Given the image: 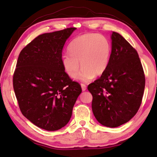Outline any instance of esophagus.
Segmentation results:
<instances>
[{
    "label": "esophagus",
    "mask_w": 157,
    "mask_h": 157,
    "mask_svg": "<svg viewBox=\"0 0 157 157\" xmlns=\"http://www.w3.org/2000/svg\"><path fill=\"white\" fill-rule=\"evenodd\" d=\"M81 87H82V91H86V86L85 84H81Z\"/></svg>",
    "instance_id": "34e87169"
}]
</instances>
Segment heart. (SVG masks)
Instances as JSON below:
<instances>
[{
  "label": "heart",
  "mask_w": 157,
  "mask_h": 157,
  "mask_svg": "<svg viewBox=\"0 0 157 157\" xmlns=\"http://www.w3.org/2000/svg\"><path fill=\"white\" fill-rule=\"evenodd\" d=\"M69 53L62 57V64L67 75L73 78L78 72L79 62L82 68L76 79L87 82L102 75L109 63L111 47L105 36L86 33L77 36L68 46Z\"/></svg>",
  "instance_id": "obj_1"
}]
</instances>
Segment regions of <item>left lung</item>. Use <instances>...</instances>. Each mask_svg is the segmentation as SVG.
Masks as SVG:
<instances>
[{"instance_id": "left-lung-1", "label": "left lung", "mask_w": 157, "mask_h": 157, "mask_svg": "<svg viewBox=\"0 0 157 157\" xmlns=\"http://www.w3.org/2000/svg\"><path fill=\"white\" fill-rule=\"evenodd\" d=\"M111 53L107 71L88 86L92 111L102 125L117 127L135 116L141 104L145 78L136 50L120 34L111 35Z\"/></svg>"}]
</instances>
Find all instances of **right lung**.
<instances>
[{
  "label": "right lung",
  "instance_id": "add662e5",
  "mask_svg": "<svg viewBox=\"0 0 157 157\" xmlns=\"http://www.w3.org/2000/svg\"><path fill=\"white\" fill-rule=\"evenodd\" d=\"M75 28L45 33L21 50L13 86L21 113L47 131L64 127L72 116L81 86L63 70L62 50Z\"/></svg>",
  "mask_w": 157,
  "mask_h": 157
}]
</instances>
